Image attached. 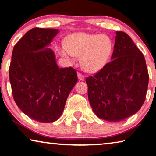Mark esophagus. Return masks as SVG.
<instances>
[{
    "instance_id": "1",
    "label": "esophagus",
    "mask_w": 156,
    "mask_h": 156,
    "mask_svg": "<svg viewBox=\"0 0 156 156\" xmlns=\"http://www.w3.org/2000/svg\"><path fill=\"white\" fill-rule=\"evenodd\" d=\"M77 76H78V79L82 81V80H84V76L81 73H80V72H78V73H77Z\"/></svg>"
}]
</instances>
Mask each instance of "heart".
<instances>
[{"label": "heart", "instance_id": "obj_1", "mask_svg": "<svg viewBox=\"0 0 156 156\" xmlns=\"http://www.w3.org/2000/svg\"><path fill=\"white\" fill-rule=\"evenodd\" d=\"M114 50L112 38L105 34L76 33L70 35L66 44L60 48L64 58L72 61L81 56L83 67L89 72L100 70L108 63Z\"/></svg>", "mask_w": 156, "mask_h": 156}]
</instances>
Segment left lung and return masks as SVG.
Listing matches in <instances>:
<instances>
[{
  "instance_id": "obj_1",
  "label": "left lung",
  "mask_w": 156,
  "mask_h": 156,
  "mask_svg": "<svg viewBox=\"0 0 156 156\" xmlns=\"http://www.w3.org/2000/svg\"><path fill=\"white\" fill-rule=\"evenodd\" d=\"M115 34L112 61L86 79L93 112L109 122L125 120L140 110L149 81L142 52L125 32Z\"/></svg>"
}]
</instances>
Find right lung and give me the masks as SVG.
Wrapping results in <instances>:
<instances>
[{
  "label": "right lung",
  "mask_w": 156,
  "mask_h": 156,
  "mask_svg": "<svg viewBox=\"0 0 156 156\" xmlns=\"http://www.w3.org/2000/svg\"><path fill=\"white\" fill-rule=\"evenodd\" d=\"M58 29H32L13 47L9 79L14 100L22 112L42 123L57 120L77 82L72 67L59 68L48 48Z\"/></svg>",
  "instance_id": "right-lung-1"
}]
</instances>
